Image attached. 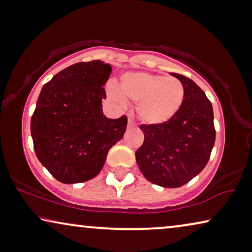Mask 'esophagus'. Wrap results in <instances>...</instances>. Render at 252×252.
I'll return each mask as SVG.
<instances>
[{"instance_id":"34e87169","label":"esophagus","mask_w":252,"mask_h":252,"mask_svg":"<svg viewBox=\"0 0 252 252\" xmlns=\"http://www.w3.org/2000/svg\"><path fill=\"white\" fill-rule=\"evenodd\" d=\"M136 126V124H135L134 120L132 118H128V128H134V127Z\"/></svg>"}]
</instances>
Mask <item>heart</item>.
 <instances>
[{
    "instance_id": "heart-1",
    "label": "heart",
    "mask_w": 252,
    "mask_h": 252,
    "mask_svg": "<svg viewBox=\"0 0 252 252\" xmlns=\"http://www.w3.org/2000/svg\"><path fill=\"white\" fill-rule=\"evenodd\" d=\"M109 96L118 103L124 97L136 104L142 122L159 125L177 114L184 101V86L180 79L150 72H129L124 75L119 89L108 87Z\"/></svg>"
}]
</instances>
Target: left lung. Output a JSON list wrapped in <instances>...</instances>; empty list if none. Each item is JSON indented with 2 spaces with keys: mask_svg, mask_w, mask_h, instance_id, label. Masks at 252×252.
<instances>
[{
  "mask_svg": "<svg viewBox=\"0 0 252 252\" xmlns=\"http://www.w3.org/2000/svg\"><path fill=\"white\" fill-rule=\"evenodd\" d=\"M171 75L184 86L182 107L168 122L140 125L144 142L135 152L143 176L162 188H180L201 173L216 138L213 105L205 92L192 79Z\"/></svg>",
  "mask_w": 252,
  "mask_h": 252,
  "instance_id": "obj_1",
  "label": "left lung"
}]
</instances>
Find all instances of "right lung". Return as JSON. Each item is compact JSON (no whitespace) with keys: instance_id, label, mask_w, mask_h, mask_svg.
<instances>
[{"instance_id":"1","label":"right lung","mask_w":252,"mask_h":252,"mask_svg":"<svg viewBox=\"0 0 252 252\" xmlns=\"http://www.w3.org/2000/svg\"><path fill=\"white\" fill-rule=\"evenodd\" d=\"M110 72L101 60L78 63L43 86L32 116V143L42 165L61 183L95 177L126 132V116L109 119L102 111Z\"/></svg>"}]
</instances>
